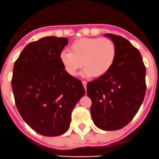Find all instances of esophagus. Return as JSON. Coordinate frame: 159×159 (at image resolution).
<instances>
[{"mask_svg": "<svg viewBox=\"0 0 159 159\" xmlns=\"http://www.w3.org/2000/svg\"><path fill=\"white\" fill-rule=\"evenodd\" d=\"M82 84L83 85H84V88H85V89L86 90V85H87V82L85 81H82Z\"/></svg>", "mask_w": 159, "mask_h": 159, "instance_id": "34e87169", "label": "esophagus"}]
</instances>
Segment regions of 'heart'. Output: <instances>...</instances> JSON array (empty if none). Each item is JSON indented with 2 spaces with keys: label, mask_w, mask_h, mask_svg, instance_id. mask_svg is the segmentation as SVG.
<instances>
[{
  "label": "heart",
  "mask_w": 159,
  "mask_h": 159,
  "mask_svg": "<svg viewBox=\"0 0 159 159\" xmlns=\"http://www.w3.org/2000/svg\"><path fill=\"white\" fill-rule=\"evenodd\" d=\"M116 57V48L107 38H83L74 41L70 51H62L60 60L66 71L75 76L83 66V74L101 77L110 70Z\"/></svg>",
  "instance_id": "1"
}]
</instances>
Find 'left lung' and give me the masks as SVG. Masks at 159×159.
Segmentation results:
<instances>
[{
  "mask_svg": "<svg viewBox=\"0 0 159 159\" xmlns=\"http://www.w3.org/2000/svg\"><path fill=\"white\" fill-rule=\"evenodd\" d=\"M116 48L110 70L87 84L94 124L104 131L125 127L138 112L146 94V67L138 49L128 39L104 34Z\"/></svg>",
  "mask_w": 159,
  "mask_h": 159,
  "instance_id": "obj_1",
  "label": "left lung"
}]
</instances>
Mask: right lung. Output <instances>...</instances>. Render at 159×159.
I'll return each mask as SVG.
<instances>
[{"mask_svg": "<svg viewBox=\"0 0 159 159\" xmlns=\"http://www.w3.org/2000/svg\"><path fill=\"white\" fill-rule=\"evenodd\" d=\"M68 39L48 36L30 43L15 62L12 88L16 108L29 127L44 136L67 131L71 112L85 91L66 71L60 54Z\"/></svg>", "mask_w": 159, "mask_h": 159, "instance_id": "1", "label": "right lung"}]
</instances>
